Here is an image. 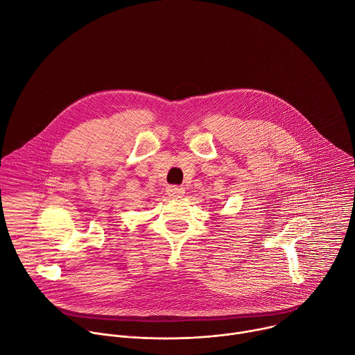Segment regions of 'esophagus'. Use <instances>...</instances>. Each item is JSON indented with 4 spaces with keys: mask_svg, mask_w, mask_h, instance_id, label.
I'll list each match as a JSON object with an SVG mask.
<instances>
[{
    "mask_svg": "<svg viewBox=\"0 0 355 355\" xmlns=\"http://www.w3.org/2000/svg\"><path fill=\"white\" fill-rule=\"evenodd\" d=\"M167 193H168V196H171V198H181V196L185 193V189H184L182 187H175V185H173V187H168V188H167Z\"/></svg>",
    "mask_w": 355,
    "mask_h": 355,
    "instance_id": "1",
    "label": "esophagus"
}]
</instances>
